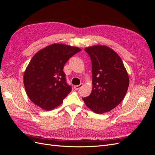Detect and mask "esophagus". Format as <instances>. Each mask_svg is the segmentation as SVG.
<instances>
[{"instance_id": "obj_1", "label": "esophagus", "mask_w": 155, "mask_h": 155, "mask_svg": "<svg viewBox=\"0 0 155 155\" xmlns=\"http://www.w3.org/2000/svg\"><path fill=\"white\" fill-rule=\"evenodd\" d=\"M82 87H83V83H80L78 85H75L74 88H75V90H78V89L81 88Z\"/></svg>"}]
</instances>
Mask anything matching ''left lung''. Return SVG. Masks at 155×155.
<instances>
[{
	"label": "left lung",
	"mask_w": 155,
	"mask_h": 155,
	"mask_svg": "<svg viewBox=\"0 0 155 155\" xmlns=\"http://www.w3.org/2000/svg\"><path fill=\"white\" fill-rule=\"evenodd\" d=\"M85 51L92 62V90L82 99L93 112L103 114L123 100L129 87V76L120 56L110 48L97 45Z\"/></svg>",
	"instance_id": "1"
}]
</instances>
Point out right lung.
<instances>
[{
  "instance_id": "add662e5",
  "label": "right lung",
  "mask_w": 155,
  "mask_h": 155,
  "mask_svg": "<svg viewBox=\"0 0 155 155\" xmlns=\"http://www.w3.org/2000/svg\"><path fill=\"white\" fill-rule=\"evenodd\" d=\"M81 51L78 47L53 44L36 53L24 74V84L30 100L46 110L63 103L72 91L63 72L64 65Z\"/></svg>"
}]
</instances>
